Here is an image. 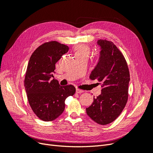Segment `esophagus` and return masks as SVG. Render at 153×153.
I'll use <instances>...</instances> for the list:
<instances>
[{
	"mask_svg": "<svg viewBox=\"0 0 153 153\" xmlns=\"http://www.w3.org/2000/svg\"><path fill=\"white\" fill-rule=\"evenodd\" d=\"M76 92L78 94H80V93H82V92H84V91H83L82 90L79 89H76Z\"/></svg>",
	"mask_w": 153,
	"mask_h": 153,
	"instance_id": "1",
	"label": "esophagus"
}]
</instances>
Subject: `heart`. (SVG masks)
<instances>
[{"label":"heart","mask_w":153,"mask_h":153,"mask_svg":"<svg viewBox=\"0 0 153 153\" xmlns=\"http://www.w3.org/2000/svg\"><path fill=\"white\" fill-rule=\"evenodd\" d=\"M74 52H75V55H87L89 56L90 52L89 47L87 45L84 44H79L76 45L74 48Z\"/></svg>","instance_id":"heart-1"}]
</instances>
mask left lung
<instances>
[{"mask_svg":"<svg viewBox=\"0 0 153 153\" xmlns=\"http://www.w3.org/2000/svg\"><path fill=\"white\" fill-rule=\"evenodd\" d=\"M99 61L92 71L90 79L101 84V93L86 108L87 114L101 125L111 123L121 114L128 98L130 80L128 64L124 55L112 41L100 39Z\"/></svg>","mask_w":153,"mask_h":153,"instance_id":"1","label":"left lung"}]
</instances>
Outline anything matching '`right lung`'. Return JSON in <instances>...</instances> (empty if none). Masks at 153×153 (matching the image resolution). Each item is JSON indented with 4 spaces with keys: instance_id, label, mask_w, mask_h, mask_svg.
<instances>
[{
    "instance_id": "add662e5",
    "label": "right lung",
    "mask_w": 153,
    "mask_h": 153,
    "mask_svg": "<svg viewBox=\"0 0 153 153\" xmlns=\"http://www.w3.org/2000/svg\"><path fill=\"white\" fill-rule=\"evenodd\" d=\"M68 50L67 45L52 41L40 45L30 57L24 86L32 111L42 121H52L60 116L66 99L75 93L73 85L61 87L57 80H51L55 64Z\"/></svg>"
}]
</instances>
